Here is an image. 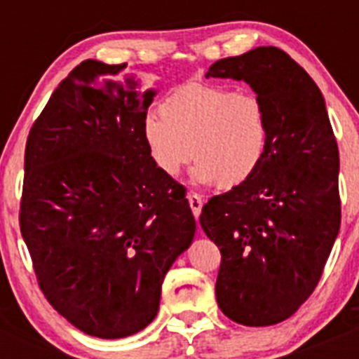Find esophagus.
Returning <instances> with one entry per match:
<instances>
[{"mask_svg":"<svg viewBox=\"0 0 359 359\" xmlns=\"http://www.w3.org/2000/svg\"><path fill=\"white\" fill-rule=\"evenodd\" d=\"M189 205H190V208H192V214H194L196 217H199V214H201V207H203L201 196L194 194V192H190V194H189Z\"/></svg>","mask_w":359,"mask_h":359,"instance_id":"1","label":"esophagus"}]
</instances>
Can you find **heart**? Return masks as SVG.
I'll list each match as a JSON object with an SVG mask.
<instances>
[{"mask_svg":"<svg viewBox=\"0 0 359 359\" xmlns=\"http://www.w3.org/2000/svg\"><path fill=\"white\" fill-rule=\"evenodd\" d=\"M142 136L163 176L176 177L194 154L196 182L233 189L255 176L268 154V109L255 93L187 82L163 98L160 113L145 116Z\"/></svg>","mask_w":359,"mask_h":359,"instance_id":"heart-1","label":"heart"}]
</instances>
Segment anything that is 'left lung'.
<instances>
[{"label":"left lung","mask_w":359,"mask_h":359,"mask_svg":"<svg viewBox=\"0 0 359 359\" xmlns=\"http://www.w3.org/2000/svg\"><path fill=\"white\" fill-rule=\"evenodd\" d=\"M207 77L244 81L268 109L261 169L208 199L199 223L221 252L219 309L250 327L273 325L315 291L340 231L338 145L322 91L280 48L221 59Z\"/></svg>","instance_id":"left-lung-1"}]
</instances>
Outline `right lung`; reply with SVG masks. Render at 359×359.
<instances>
[{
    "mask_svg": "<svg viewBox=\"0 0 359 359\" xmlns=\"http://www.w3.org/2000/svg\"><path fill=\"white\" fill-rule=\"evenodd\" d=\"M126 68L88 59L57 86L28 135L19 210L46 300L106 340L154 320L165 273L196 233L185 187L144 144L156 91L122 81Z\"/></svg>",
    "mask_w": 359,
    "mask_h": 359,
    "instance_id": "1",
    "label": "right lung"
}]
</instances>
